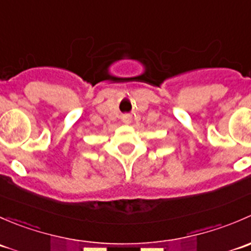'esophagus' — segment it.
Listing matches in <instances>:
<instances>
[{"label":"esophagus","instance_id":"obj_1","mask_svg":"<svg viewBox=\"0 0 251 251\" xmlns=\"http://www.w3.org/2000/svg\"><path fill=\"white\" fill-rule=\"evenodd\" d=\"M123 123L125 124H130L131 120H132V118H131V115H123Z\"/></svg>","mask_w":251,"mask_h":251}]
</instances>
